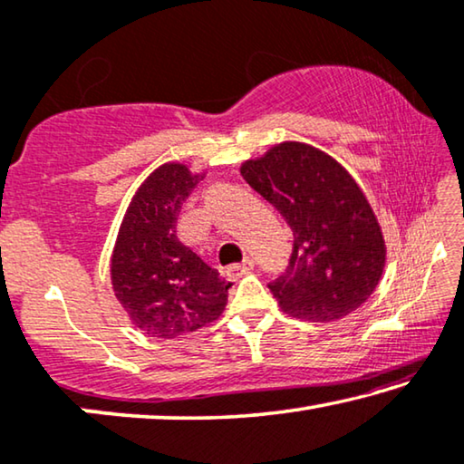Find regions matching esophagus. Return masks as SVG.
<instances>
[{
	"instance_id": "obj_1",
	"label": "esophagus",
	"mask_w": 464,
	"mask_h": 464,
	"mask_svg": "<svg viewBox=\"0 0 464 464\" xmlns=\"http://www.w3.org/2000/svg\"><path fill=\"white\" fill-rule=\"evenodd\" d=\"M254 268V260L252 258H244L241 262H237V265H231V266H227V276H229V279H239L241 275H246V273H250Z\"/></svg>"
}]
</instances>
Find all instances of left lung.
Returning a JSON list of instances; mask_svg holds the SVG:
<instances>
[{
	"instance_id": "obj_1",
	"label": "left lung",
	"mask_w": 464,
	"mask_h": 464,
	"mask_svg": "<svg viewBox=\"0 0 464 464\" xmlns=\"http://www.w3.org/2000/svg\"><path fill=\"white\" fill-rule=\"evenodd\" d=\"M241 177L294 231L289 265L268 283L283 313L324 323L362 306L383 275L385 241L350 172L313 145L283 141L241 164Z\"/></svg>"
}]
</instances>
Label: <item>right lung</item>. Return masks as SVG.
Masks as SVG:
<instances>
[{
	"mask_svg": "<svg viewBox=\"0 0 464 464\" xmlns=\"http://www.w3.org/2000/svg\"><path fill=\"white\" fill-rule=\"evenodd\" d=\"M202 177L179 162L158 166L121 223L110 260L112 289L130 323L151 337L193 334L227 306L231 283L177 237L179 212Z\"/></svg>",
	"mask_w": 464,
	"mask_h": 464,
	"instance_id": "obj_1",
	"label": "right lung"
}]
</instances>
